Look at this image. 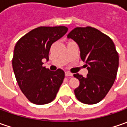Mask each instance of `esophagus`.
I'll use <instances>...</instances> for the list:
<instances>
[{"label":"esophagus","instance_id":"esophagus-1","mask_svg":"<svg viewBox=\"0 0 127 127\" xmlns=\"http://www.w3.org/2000/svg\"><path fill=\"white\" fill-rule=\"evenodd\" d=\"M65 75H66V76H73V73H71L68 72V71H66V73H65Z\"/></svg>","mask_w":127,"mask_h":127}]
</instances>
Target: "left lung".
<instances>
[{
  "label": "left lung",
  "mask_w": 127,
  "mask_h": 127,
  "mask_svg": "<svg viewBox=\"0 0 127 127\" xmlns=\"http://www.w3.org/2000/svg\"><path fill=\"white\" fill-rule=\"evenodd\" d=\"M77 42L81 58L88 65V73L73 76L80 82L74 90L80 102L93 105L102 100L115 83L119 66V55L112 39L94 27H76L67 35Z\"/></svg>",
  "instance_id": "1"
}]
</instances>
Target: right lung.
Wrapping results in <instances>:
<instances>
[{
  "instance_id": "right-lung-1",
  "label": "right lung",
  "mask_w": 127,
  "mask_h": 127,
  "mask_svg": "<svg viewBox=\"0 0 127 127\" xmlns=\"http://www.w3.org/2000/svg\"><path fill=\"white\" fill-rule=\"evenodd\" d=\"M67 31L65 26L39 27L21 37L15 46L12 64L16 81L23 94L35 105L53 101L63 83L64 71L49 70L42 60H49L52 44Z\"/></svg>"
}]
</instances>
